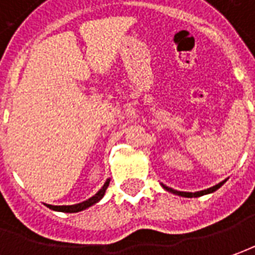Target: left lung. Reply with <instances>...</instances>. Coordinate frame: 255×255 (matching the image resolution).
Wrapping results in <instances>:
<instances>
[{
    "mask_svg": "<svg viewBox=\"0 0 255 255\" xmlns=\"http://www.w3.org/2000/svg\"><path fill=\"white\" fill-rule=\"evenodd\" d=\"M225 181H226V180H225ZM225 181H222V183H219V184H216V186L214 187H211V188H207V190H204V191H197V193H184V191H177V190H173V188H170V187H166L164 184H162V187H163L164 190H167L169 193L176 194V195H180V197H186V198H193V197H201V195H205V194L214 193V191H216L219 187L222 186Z\"/></svg>",
    "mask_w": 255,
    "mask_h": 255,
    "instance_id": "1",
    "label": "left lung"
}]
</instances>
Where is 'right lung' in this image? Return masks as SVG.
Listing matches in <instances>:
<instances>
[{
    "label": "right lung",
    "instance_id": "obj_1",
    "mask_svg": "<svg viewBox=\"0 0 255 255\" xmlns=\"http://www.w3.org/2000/svg\"><path fill=\"white\" fill-rule=\"evenodd\" d=\"M109 183H110V178H107L106 180V183L103 184V187L99 190L98 193L95 194L93 197H91L89 200L84 201V202H79V204H75V205H47L50 209H53V211H60V212H68V214H74V212H79V211H84L86 208L92 207V205H95L96 202L103 198V195H105L106 190H107V187H109Z\"/></svg>",
    "mask_w": 255,
    "mask_h": 255
}]
</instances>
